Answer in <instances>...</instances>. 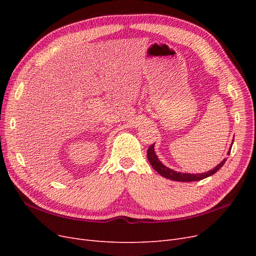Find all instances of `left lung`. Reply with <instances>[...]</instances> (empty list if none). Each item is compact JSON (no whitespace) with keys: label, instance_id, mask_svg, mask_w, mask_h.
Returning a JSON list of instances; mask_svg holds the SVG:
<instances>
[{"label":"left lung","instance_id":"8db88e82","mask_svg":"<svg viewBox=\"0 0 256 256\" xmlns=\"http://www.w3.org/2000/svg\"><path fill=\"white\" fill-rule=\"evenodd\" d=\"M154 144H152L150 146V148L147 150V159H148L150 164L154 168V171H157L161 176H164L166 178H168V180H176V182H196V180H204V178H206L208 176H212L214 173L218 172L219 170L223 166V164H226V159H223L222 162H220V164L216 166L214 168L210 170V171H208V172L202 173V174L180 173V172L174 171V170H172V168H168V166H166L164 164H161L160 160L157 157L156 152H154ZM232 145H233V143H232ZM232 145H230V148H232ZM230 148L228 154H230Z\"/></svg>","mask_w":256,"mask_h":256}]
</instances>
